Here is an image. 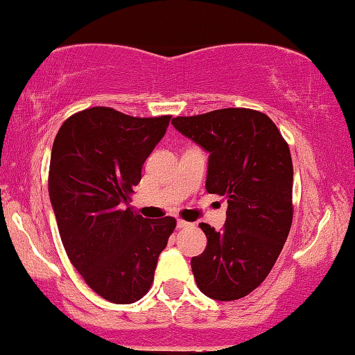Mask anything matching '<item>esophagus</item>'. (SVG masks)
<instances>
[{
  "mask_svg": "<svg viewBox=\"0 0 355 355\" xmlns=\"http://www.w3.org/2000/svg\"><path fill=\"white\" fill-rule=\"evenodd\" d=\"M190 226H193L189 222H185V220H178V228L179 230H184V228H190Z\"/></svg>",
  "mask_w": 355,
  "mask_h": 355,
  "instance_id": "esophagus-1",
  "label": "esophagus"
}]
</instances>
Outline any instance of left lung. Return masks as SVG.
I'll return each instance as SVG.
<instances>
[{"label": "left lung", "mask_w": 355, "mask_h": 355, "mask_svg": "<svg viewBox=\"0 0 355 355\" xmlns=\"http://www.w3.org/2000/svg\"><path fill=\"white\" fill-rule=\"evenodd\" d=\"M207 150L206 190L228 201L223 230L200 223L205 252L190 261L200 291L216 300L245 297L266 280L293 223V160L269 116L222 108L171 121Z\"/></svg>", "instance_id": "left-lung-1"}]
</instances>
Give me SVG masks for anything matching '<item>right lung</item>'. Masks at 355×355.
<instances>
[{
  "instance_id": "right-lung-1",
  "label": "right lung",
  "mask_w": 355,
  "mask_h": 355,
  "mask_svg": "<svg viewBox=\"0 0 355 355\" xmlns=\"http://www.w3.org/2000/svg\"><path fill=\"white\" fill-rule=\"evenodd\" d=\"M170 119L92 107L64 121L53 141L49 193L62 245L88 286L113 304L149 291L176 228L173 217L149 220L124 209Z\"/></svg>"
}]
</instances>
